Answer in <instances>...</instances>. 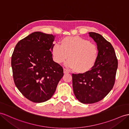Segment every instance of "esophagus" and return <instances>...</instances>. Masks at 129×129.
<instances>
[{"mask_svg":"<svg viewBox=\"0 0 129 129\" xmlns=\"http://www.w3.org/2000/svg\"><path fill=\"white\" fill-rule=\"evenodd\" d=\"M64 74H68V73H69V71H68V70L66 69H64Z\"/></svg>","mask_w":129,"mask_h":129,"instance_id":"34e87169","label":"esophagus"}]
</instances>
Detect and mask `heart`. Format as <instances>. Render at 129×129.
<instances>
[{"label": "heart", "instance_id": "obj_1", "mask_svg": "<svg viewBox=\"0 0 129 129\" xmlns=\"http://www.w3.org/2000/svg\"><path fill=\"white\" fill-rule=\"evenodd\" d=\"M54 61L58 64L67 59L66 67L74 69L79 74L88 73L91 70L97 61L99 55L96 44L79 36H69L62 38L60 46L54 44L52 47Z\"/></svg>", "mask_w": 129, "mask_h": 129}]
</instances>
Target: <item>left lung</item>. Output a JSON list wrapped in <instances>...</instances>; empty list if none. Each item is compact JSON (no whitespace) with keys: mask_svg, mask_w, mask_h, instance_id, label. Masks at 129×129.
Here are the masks:
<instances>
[{"mask_svg":"<svg viewBox=\"0 0 129 129\" xmlns=\"http://www.w3.org/2000/svg\"><path fill=\"white\" fill-rule=\"evenodd\" d=\"M88 34L98 48L96 64L88 73L72 75L74 94L84 104L98 102L109 93L114 85L118 68V59L111 43L97 33Z\"/></svg>","mask_w":129,"mask_h":129,"instance_id":"8db88e82","label":"left lung"}]
</instances>
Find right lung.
I'll use <instances>...</instances> for the list:
<instances>
[{"label":"right lung","instance_id":"add662e5","mask_svg":"<svg viewBox=\"0 0 129 129\" xmlns=\"http://www.w3.org/2000/svg\"><path fill=\"white\" fill-rule=\"evenodd\" d=\"M55 36L35 32L17 43L11 56L14 83L27 99L35 103L53 96L63 69L53 60Z\"/></svg>","mask_w":129,"mask_h":129}]
</instances>
